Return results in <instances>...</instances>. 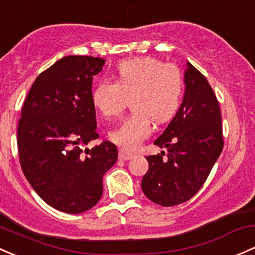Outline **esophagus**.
<instances>
[{"label": "esophagus", "instance_id": "1", "mask_svg": "<svg viewBox=\"0 0 255 255\" xmlns=\"http://www.w3.org/2000/svg\"><path fill=\"white\" fill-rule=\"evenodd\" d=\"M134 157V154L130 151H128V150H125V149H121L119 151V159L120 160H130Z\"/></svg>", "mask_w": 255, "mask_h": 255}]
</instances>
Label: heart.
I'll return each instance as SVG.
<instances>
[{
	"instance_id": "1",
	"label": "heart",
	"mask_w": 255,
	"mask_h": 255,
	"mask_svg": "<svg viewBox=\"0 0 255 255\" xmlns=\"http://www.w3.org/2000/svg\"><path fill=\"white\" fill-rule=\"evenodd\" d=\"M183 78L175 64L156 57L125 60L116 67V82L101 80L92 93L93 105L105 119L119 116L130 99L133 112L109 132L110 140L133 150L151 132V120L170 121L178 111Z\"/></svg>"
}]
</instances>
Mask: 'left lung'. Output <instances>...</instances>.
I'll use <instances>...</instances> for the list:
<instances>
[{
    "mask_svg": "<svg viewBox=\"0 0 255 255\" xmlns=\"http://www.w3.org/2000/svg\"><path fill=\"white\" fill-rule=\"evenodd\" d=\"M184 85L178 111L154 141L166 152L146 156L149 168L141 179L144 194L162 206L182 204L195 195L224 148L218 99L205 77L189 62Z\"/></svg>",
    "mask_w": 255,
    "mask_h": 255,
    "instance_id": "obj_1",
    "label": "left lung"
}]
</instances>
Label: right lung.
Listing matches in <instances>:
<instances>
[{
    "label": "right lung",
    "instance_id": "add662e5",
    "mask_svg": "<svg viewBox=\"0 0 255 255\" xmlns=\"http://www.w3.org/2000/svg\"><path fill=\"white\" fill-rule=\"evenodd\" d=\"M105 60L66 56L37 76L18 125L24 176L40 198L67 214L92 209L103 195V177L117 161V148L99 138L92 101L93 77Z\"/></svg>",
    "mask_w": 255,
    "mask_h": 255
}]
</instances>
